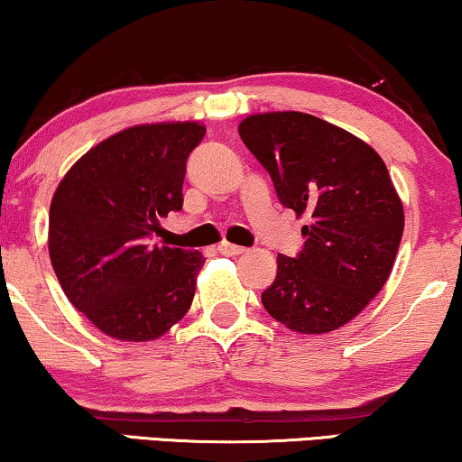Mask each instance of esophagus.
<instances>
[{
  "label": "esophagus",
  "instance_id": "obj_1",
  "mask_svg": "<svg viewBox=\"0 0 462 462\" xmlns=\"http://www.w3.org/2000/svg\"><path fill=\"white\" fill-rule=\"evenodd\" d=\"M218 252L225 256H239V254H244L245 248H242V245H236V244H229V242H223L218 245Z\"/></svg>",
  "mask_w": 462,
  "mask_h": 462
}]
</instances>
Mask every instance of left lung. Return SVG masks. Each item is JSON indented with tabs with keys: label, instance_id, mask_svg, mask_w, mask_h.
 Segmentation results:
<instances>
[{
	"label": "left lung",
	"instance_id": "obj_1",
	"mask_svg": "<svg viewBox=\"0 0 462 462\" xmlns=\"http://www.w3.org/2000/svg\"><path fill=\"white\" fill-rule=\"evenodd\" d=\"M239 136L282 206L309 217L299 254L277 256L263 307L294 332L337 330L381 292L393 269L403 208L387 166L370 144L309 113L250 116Z\"/></svg>",
	"mask_w": 462,
	"mask_h": 462
}]
</instances>
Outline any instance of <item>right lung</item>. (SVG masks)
<instances>
[{
  "label": "right lung",
  "instance_id": "right-lung-1",
  "mask_svg": "<svg viewBox=\"0 0 462 462\" xmlns=\"http://www.w3.org/2000/svg\"><path fill=\"white\" fill-rule=\"evenodd\" d=\"M198 122L134 125L88 151L50 206L48 250L67 299L100 332L143 343L185 318L204 264L198 250L151 244L182 208Z\"/></svg>",
  "mask_w": 462,
  "mask_h": 462
}]
</instances>
